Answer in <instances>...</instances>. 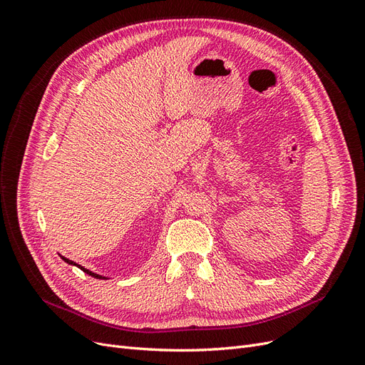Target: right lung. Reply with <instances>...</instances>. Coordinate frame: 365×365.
Returning a JSON list of instances; mask_svg holds the SVG:
<instances>
[{"instance_id":"add662e5","label":"right lung","mask_w":365,"mask_h":365,"mask_svg":"<svg viewBox=\"0 0 365 365\" xmlns=\"http://www.w3.org/2000/svg\"><path fill=\"white\" fill-rule=\"evenodd\" d=\"M65 262L67 263H70V264H76L73 260H70V259H65V257H62ZM76 267H79L83 272H86L88 275H91V277H94V279H105V277H102V275H98V274H94V272H91V271H88L86 268H83V267H81V264H76Z\"/></svg>"}]
</instances>
